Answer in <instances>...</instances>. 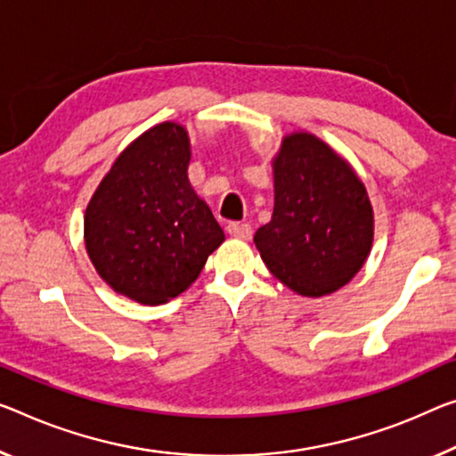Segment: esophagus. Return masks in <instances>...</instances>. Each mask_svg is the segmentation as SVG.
Listing matches in <instances>:
<instances>
[{"label":"esophagus","instance_id":"obj_1","mask_svg":"<svg viewBox=\"0 0 456 456\" xmlns=\"http://www.w3.org/2000/svg\"><path fill=\"white\" fill-rule=\"evenodd\" d=\"M228 234L234 238H240V240H248L252 230L247 222H230L228 224Z\"/></svg>","mask_w":456,"mask_h":456}]
</instances>
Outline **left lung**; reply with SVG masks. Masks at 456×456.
<instances>
[{"mask_svg": "<svg viewBox=\"0 0 456 456\" xmlns=\"http://www.w3.org/2000/svg\"><path fill=\"white\" fill-rule=\"evenodd\" d=\"M275 206L255 244L279 281L322 297L346 285L373 244L367 189L345 159L310 132L283 138L273 159Z\"/></svg>", "mask_w": 456, "mask_h": 456, "instance_id": "obj_1", "label": "left lung"}]
</instances>
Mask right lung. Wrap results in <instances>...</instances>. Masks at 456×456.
I'll return each mask as SVG.
<instances>
[{"label":"right lung","mask_w":456,"mask_h":456,"mask_svg":"<svg viewBox=\"0 0 456 456\" xmlns=\"http://www.w3.org/2000/svg\"><path fill=\"white\" fill-rule=\"evenodd\" d=\"M187 130L163 122L124 149L86 209V248L111 289L144 305L177 297L224 242L187 179Z\"/></svg>","instance_id":"1"}]
</instances>
